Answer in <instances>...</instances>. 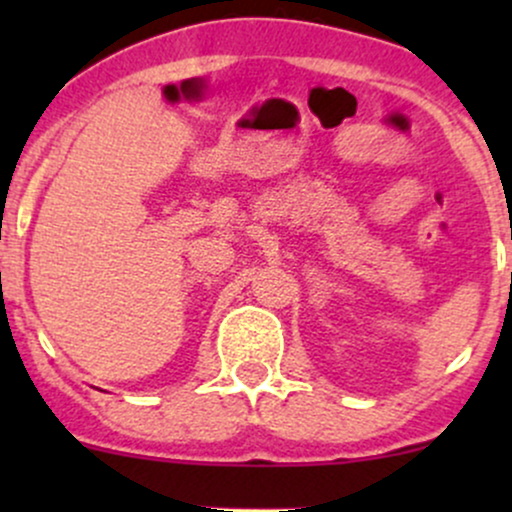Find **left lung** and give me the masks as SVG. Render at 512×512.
<instances>
[{
  "instance_id": "8db88e82",
  "label": "left lung",
  "mask_w": 512,
  "mask_h": 512,
  "mask_svg": "<svg viewBox=\"0 0 512 512\" xmlns=\"http://www.w3.org/2000/svg\"><path fill=\"white\" fill-rule=\"evenodd\" d=\"M510 281H512V274H510Z\"/></svg>"
}]
</instances>
